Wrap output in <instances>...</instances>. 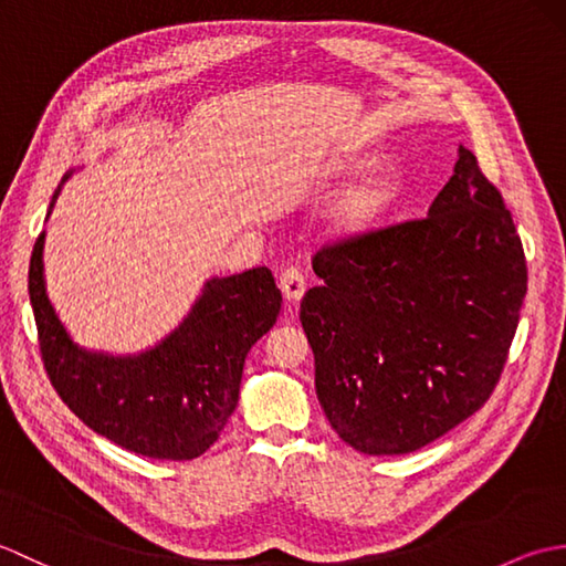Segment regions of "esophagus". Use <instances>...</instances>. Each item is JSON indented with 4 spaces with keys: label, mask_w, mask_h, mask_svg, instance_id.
<instances>
[{
    "label": "esophagus",
    "mask_w": 566,
    "mask_h": 566,
    "mask_svg": "<svg viewBox=\"0 0 566 566\" xmlns=\"http://www.w3.org/2000/svg\"><path fill=\"white\" fill-rule=\"evenodd\" d=\"M280 290H282L286 302H298V298H302L304 292H306L304 274L298 272L296 268H286V270L280 274Z\"/></svg>",
    "instance_id": "esophagus-1"
}]
</instances>
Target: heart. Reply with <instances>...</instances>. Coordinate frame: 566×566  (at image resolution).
I'll use <instances>...</instances> for the list:
<instances>
[{
  "mask_svg": "<svg viewBox=\"0 0 566 566\" xmlns=\"http://www.w3.org/2000/svg\"><path fill=\"white\" fill-rule=\"evenodd\" d=\"M367 158H350L345 172L359 175L323 209V226L335 238H365L396 209L403 197V177L391 167L369 169ZM366 175L363 176L361 172Z\"/></svg>",
  "mask_w": 566,
  "mask_h": 566,
  "instance_id": "heart-1",
  "label": "heart"
}]
</instances>
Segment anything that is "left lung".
I'll list each match as a JSON object with an SVG mask.
<instances>
[{"label":"left lung","mask_w":566,"mask_h":566,"mask_svg":"<svg viewBox=\"0 0 566 566\" xmlns=\"http://www.w3.org/2000/svg\"><path fill=\"white\" fill-rule=\"evenodd\" d=\"M426 219L323 248L302 302L328 423L365 454H406L494 391L527 292L523 243L472 150Z\"/></svg>","instance_id":"obj_1"}]
</instances>
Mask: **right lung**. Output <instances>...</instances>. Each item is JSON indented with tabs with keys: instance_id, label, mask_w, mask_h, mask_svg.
<instances>
[{
	"instance_id": "right-lung-1",
	"label": "right lung",
	"mask_w": 566,
	"mask_h": 566,
	"mask_svg": "<svg viewBox=\"0 0 566 566\" xmlns=\"http://www.w3.org/2000/svg\"><path fill=\"white\" fill-rule=\"evenodd\" d=\"M72 170L55 189L51 209ZM45 231L33 245L29 296L41 355L60 399L97 436L153 460H195L235 411L243 365L282 308L268 268L211 276L179 326L140 353L77 345L57 318L43 276Z\"/></svg>"
}]
</instances>
